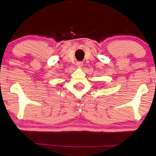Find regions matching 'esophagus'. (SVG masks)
I'll return each instance as SVG.
<instances>
[{
  "mask_svg": "<svg viewBox=\"0 0 156 156\" xmlns=\"http://www.w3.org/2000/svg\"><path fill=\"white\" fill-rule=\"evenodd\" d=\"M76 66L78 67V68H80V67L83 66V62H76Z\"/></svg>",
  "mask_w": 156,
  "mask_h": 156,
  "instance_id": "34e87169",
  "label": "esophagus"
}]
</instances>
